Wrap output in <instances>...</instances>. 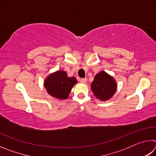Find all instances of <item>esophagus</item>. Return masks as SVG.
<instances>
[{
    "label": "esophagus",
    "instance_id": "obj_1",
    "mask_svg": "<svg viewBox=\"0 0 156 156\" xmlns=\"http://www.w3.org/2000/svg\"><path fill=\"white\" fill-rule=\"evenodd\" d=\"M79 80H80V82L82 83H86L87 80V78H80Z\"/></svg>",
    "mask_w": 156,
    "mask_h": 156
}]
</instances>
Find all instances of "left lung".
<instances>
[{"instance_id":"8db88e82","label":"left lung","mask_w":156,"mask_h":156,"mask_svg":"<svg viewBox=\"0 0 156 156\" xmlns=\"http://www.w3.org/2000/svg\"><path fill=\"white\" fill-rule=\"evenodd\" d=\"M91 89L97 99L105 102L112 98L115 94L117 83L113 76L105 71H101L95 76Z\"/></svg>"}]
</instances>
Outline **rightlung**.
<instances>
[{
    "label": "right lung",
    "instance_id": "right-lung-1",
    "mask_svg": "<svg viewBox=\"0 0 156 156\" xmlns=\"http://www.w3.org/2000/svg\"><path fill=\"white\" fill-rule=\"evenodd\" d=\"M78 83L75 77H69L65 71L50 73L44 81V87L50 96L58 100L67 99L73 87Z\"/></svg>",
    "mask_w": 156,
    "mask_h": 156
}]
</instances>
